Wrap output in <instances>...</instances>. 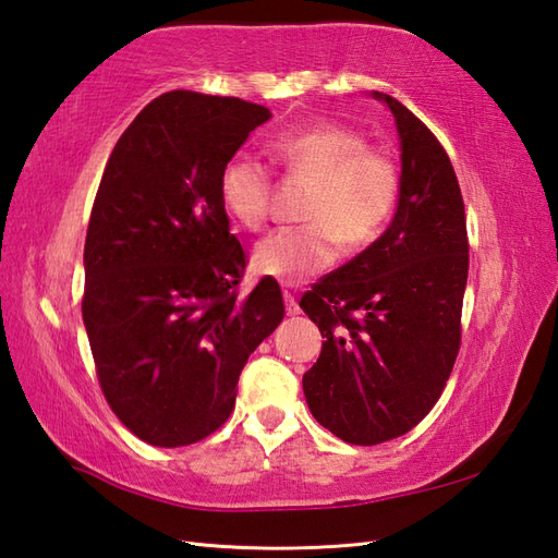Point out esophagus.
<instances>
[{
    "instance_id": "esophagus-1",
    "label": "esophagus",
    "mask_w": 558,
    "mask_h": 558,
    "mask_svg": "<svg viewBox=\"0 0 558 558\" xmlns=\"http://www.w3.org/2000/svg\"><path fill=\"white\" fill-rule=\"evenodd\" d=\"M282 298H286V312H288V316H298L300 314V304H298V300H294V294H290L286 290V294H282Z\"/></svg>"
}]
</instances>
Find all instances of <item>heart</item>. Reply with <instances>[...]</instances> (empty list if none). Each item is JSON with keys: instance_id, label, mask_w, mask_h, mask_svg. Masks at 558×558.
Instances as JSON below:
<instances>
[{"instance_id": "b5f03b06", "label": "heart", "mask_w": 558, "mask_h": 558, "mask_svg": "<svg viewBox=\"0 0 558 558\" xmlns=\"http://www.w3.org/2000/svg\"><path fill=\"white\" fill-rule=\"evenodd\" d=\"M272 158L290 174L312 182L302 213L306 225L278 228L258 242L254 266L264 276L300 282L326 270L340 244L354 252L381 234L400 192L396 160L369 148L366 138L342 124H316L282 134L270 144ZM220 201L230 216L258 230L270 210V172L260 160L236 153L222 165Z\"/></svg>"}]
</instances>
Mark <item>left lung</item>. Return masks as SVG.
<instances>
[{
	"label": "left lung",
	"mask_w": 558,
	"mask_h": 558,
	"mask_svg": "<svg viewBox=\"0 0 558 558\" xmlns=\"http://www.w3.org/2000/svg\"><path fill=\"white\" fill-rule=\"evenodd\" d=\"M400 134L390 228L302 294L326 338L302 386L318 424L354 446L408 434L441 398L460 350L465 204L448 153L405 105L374 93Z\"/></svg>",
	"instance_id": "1"
}]
</instances>
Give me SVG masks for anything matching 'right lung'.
Instances as JSON below:
<instances>
[{
    "label": "right lung",
    "instance_id": "add662e5",
    "mask_svg": "<svg viewBox=\"0 0 558 558\" xmlns=\"http://www.w3.org/2000/svg\"><path fill=\"white\" fill-rule=\"evenodd\" d=\"M270 120L264 105L170 90L117 141L93 201L83 324L105 400L162 448L228 422L236 381L286 316L272 278L240 300L246 258L220 172Z\"/></svg>",
    "mask_w": 558,
    "mask_h": 558
}]
</instances>
